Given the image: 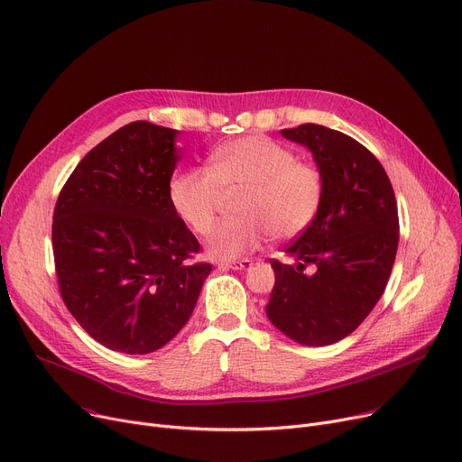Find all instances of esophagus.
Listing matches in <instances>:
<instances>
[{
    "label": "esophagus",
    "mask_w": 462,
    "mask_h": 462,
    "mask_svg": "<svg viewBox=\"0 0 462 462\" xmlns=\"http://www.w3.org/2000/svg\"><path fill=\"white\" fill-rule=\"evenodd\" d=\"M252 261L250 259H240V261H229V263H220L218 268L220 270H250L252 268Z\"/></svg>",
    "instance_id": "esophagus-1"
}]
</instances>
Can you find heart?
<instances>
[{
  "label": "heart",
  "mask_w": 462,
  "mask_h": 462,
  "mask_svg": "<svg viewBox=\"0 0 462 462\" xmlns=\"http://www.w3.org/2000/svg\"><path fill=\"white\" fill-rule=\"evenodd\" d=\"M244 189L236 201L240 218L216 226L207 252L236 259L259 248L270 235L291 240L315 220L324 180L317 166L264 135L233 140L210 154L208 168H186L170 182V201L179 218L198 235L210 231L222 194Z\"/></svg>",
  "instance_id": "heart-1"
}]
</instances>
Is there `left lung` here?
<instances>
[{
  "label": "left lung",
  "mask_w": 462,
  "mask_h": 462,
  "mask_svg": "<svg viewBox=\"0 0 462 462\" xmlns=\"http://www.w3.org/2000/svg\"><path fill=\"white\" fill-rule=\"evenodd\" d=\"M282 135L311 151L324 192L313 224L285 250L294 264L270 261L266 317L292 341L324 346L355 332L383 296L399 244L397 201L381 162L350 135L313 123Z\"/></svg>",
  "instance_id": "1"
}]
</instances>
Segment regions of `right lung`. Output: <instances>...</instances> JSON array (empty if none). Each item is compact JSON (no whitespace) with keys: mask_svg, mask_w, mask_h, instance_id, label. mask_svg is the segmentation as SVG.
Instances as JSON below:
<instances>
[{"mask_svg":"<svg viewBox=\"0 0 462 462\" xmlns=\"http://www.w3.org/2000/svg\"><path fill=\"white\" fill-rule=\"evenodd\" d=\"M179 130L125 125L79 162L53 210V261L63 302L93 339L149 355L192 315L208 263L170 201L182 158Z\"/></svg>","mask_w":462,"mask_h":462,"instance_id":"1","label":"right lung"}]
</instances>
